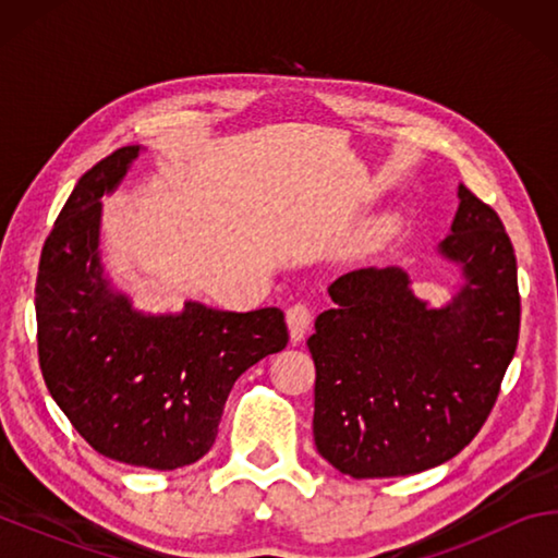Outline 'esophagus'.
<instances>
[{"label":"esophagus","mask_w":558,"mask_h":558,"mask_svg":"<svg viewBox=\"0 0 558 558\" xmlns=\"http://www.w3.org/2000/svg\"><path fill=\"white\" fill-rule=\"evenodd\" d=\"M310 325H313V313H310L307 305H302V302H298V305H292L288 310V329H290V339L292 342H302L307 335Z\"/></svg>","instance_id":"34e87169"}]
</instances>
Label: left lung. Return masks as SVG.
<instances>
[{"label": "left lung", "instance_id": "obj_1", "mask_svg": "<svg viewBox=\"0 0 558 558\" xmlns=\"http://www.w3.org/2000/svg\"><path fill=\"white\" fill-rule=\"evenodd\" d=\"M440 258L460 268L442 307L415 298L399 266L327 288L335 307L307 339L317 452L356 480L415 475L456 458L483 428L519 339L512 241L493 206L458 186Z\"/></svg>", "mask_w": 558, "mask_h": 558}]
</instances>
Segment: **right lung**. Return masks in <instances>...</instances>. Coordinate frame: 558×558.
<instances>
[{
	"instance_id": "add662e5",
	"label": "right lung",
	"mask_w": 558,
	"mask_h": 558,
	"mask_svg": "<svg viewBox=\"0 0 558 558\" xmlns=\"http://www.w3.org/2000/svg\"><path fill=\"white\" fill-rule=\"evenodd\" d=\"M140 145L78 179L44 243L36 278L39 364L53 401L100 456L177 470L214 446L239 376L288 344L278 307L229 313L184 302L147 315L100 263L102 194L116 192Z\"/></svg>"
}]
</instances>
